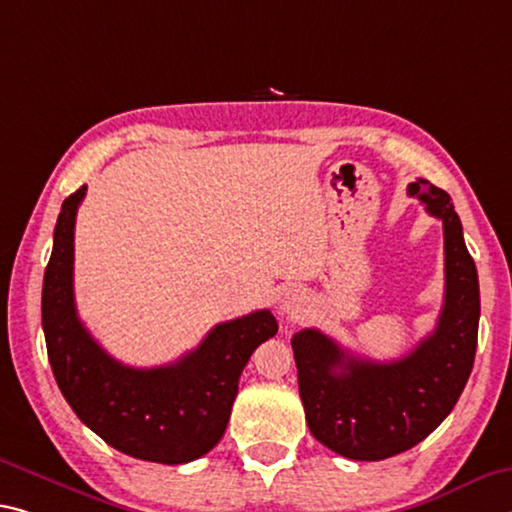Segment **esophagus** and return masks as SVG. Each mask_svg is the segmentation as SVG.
<instances>
[{"label": "esophagus", "instance_id": "obj_1", "mask_svg": "<svg viewBox=\"0 0 512 512\" xmlns=\"http://www.w3.org/2000/svg\"><path fill=\"white\" fill-rule=\"evenodd\" d=\"M303 305H305V296L300 294L298 289H289L282 294L280 298V310L282 314H289V316H296L303 312Z\"/></svg>", "mask_w": 512, "mask_h": 512}]
</instances>
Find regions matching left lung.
Instances as JSON below:
<instances>
[{"mask_svg":"<svg viewBox=\"0 0 512 512\" xmlns=\"http://www.w3.org/2000/svg\"><path fill=\"white\" fill-rule=\"evenodd\" d=\"M408 193L444 227V305L431 335L394 362L358 358L314 328L291 339L307 426L351 460H385L426 440L474 367L481 296L460 218L449 193L431 182H412Z\"/></svg>","mask_w":512,"mask_h":512,"instance_id":"1","label":"left lung"}]
</instances>
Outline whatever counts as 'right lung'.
<instances>
[{"instance_id": "right-lung-1", "label": "right lung", "mask_w": 512, "mask_h": 512, "mask_svg": "<svg viewBox=\"0 0 512 512\" xmlns=\"http://www.w3.org/2000/svg\"><path fill=\"white\" fill-rule=\"evenodd\" d=\"M86 186L63 200L43 280V330L56 385L75 415L127 456L182 465L221 442L239 378L255 348L278 332L269 310L218 323L180 360L134 369L113 360L75 307V218Z\"/></svg>"}]
</instances>
